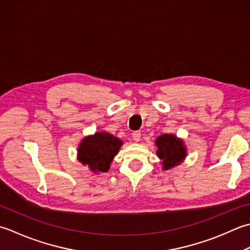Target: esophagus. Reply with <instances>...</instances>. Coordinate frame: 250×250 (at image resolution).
<instances>
[{
    "instance_id": "esophagus-1",
    "label": "esophagus",
    "mask_w": 250,
    "mask_h": 250,
    "mask_svg": "<svg viewBox=\"0 0 250 250\" xmlns=\"http://www.w3.org/2000/svg\"><path fill=\"white\" fill-rule=\"evenodd\" d=\"M141 138V132L140 131H134L132 132V139L135 142H139Z\"/></svg>"
}]
</instances>
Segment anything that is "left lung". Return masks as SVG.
Returning a JSON list of instances; mask_svg holds the SVG:
<instances>
[{"instance_id": "obj_1", "label": "left lung", "mask_w": 250, "mask_h": 250, "mask_svg": "<svg viewBox=\"0 0 250 250\" xmlns=\"http://www.w3.org/2000/svg\"><path fill=\"white\" fill-rule=\"evenodd\" d=\"M157 147L156 155L161 160L162 168L164 170L171 169L186 160L188 151L185 141L176 135L164 134L155 140Z\"/></svg>"}]
</instances>
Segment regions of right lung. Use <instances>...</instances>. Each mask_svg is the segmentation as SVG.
Listing matches in <instances>:
<instances>
[{"label":"right lung","instance_id":"obj_1","mask_svg":"<svg viewBox=\"0 0 250 250\" xmlns=\"http://www.w3.org/2000/svg\"><path fill=\"white\" fill-rule=\"evenodd\" d=\"M123 141L106 131H96L86 136L78 146V160L94 174L106 172L119 153Z\"/></svg>","mask_w":250,"mask_h":250}]
</instances>
